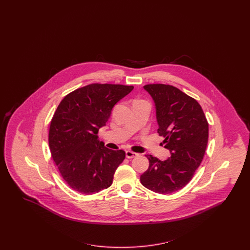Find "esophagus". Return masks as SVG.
<instances>
[{"label": "esophagus", "instance_id": "1", "mask_svg": "<svg viewBox=\"0 0 250 250\" xmlns=\"http://www.w3.org/2000/svg\"><path fill=\"white\" fill-rule=\"evenodd\" d=\"M125 156H126V158H127V159H133V158H136V157H137V156H138V154H137V153H135V152L127 150V151H125Z\"/></svg>", "mask_w": 250, "mask_h": 250}]
</instances>
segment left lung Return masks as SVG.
<instances>
[{"instance_id": "obj_1", "label": "left lung", "mask_w": 250, "mask_h": 250, "mask_svg": "<svg viewBox=\"0 0 250 250\" xmlns=\"http://www.w3.org/2000/svg\"><path fill=\"white\" fill-rule=\"evenodd\" d=\"M144 89L156 106L158 133L170 152L161 161L147 156L149 167L140 182L152 191L168 194L186 186L205 156L209 126L205 113L195 99L178 88L165 84H147Z\"/></svg>"}]
</instances>
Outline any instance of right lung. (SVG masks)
Listing matches in <instances>:
<instances>
[{
	"mask_svg": "<svg viewBox=\"0 0 250 250\" xmlns=\"http://www.w3.org/2000/svg\"><path fill=\"white\" fill-rule=\"evenodd\" d=\"M133 86L90 84L65 96L50 123L48 144L54 161L71 189L93 194L113 183L116 168L125 158L98 139L114 106Z\"/></svg>",
	"mask_w": 250,
	"mask_h": 250,
	"instance_id": "right-lung-1",
	"label": "right lung"
}]
</instances>
